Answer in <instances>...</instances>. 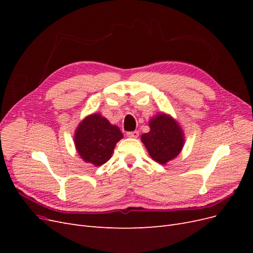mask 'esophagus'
I'll return each mask as SVG.
<instances>
[{
	"instance_id": "obj_1",
	"label": "esophagus",
	"mask_w": 253,
	"mask_h": 253,
	"mask_svg": "<svg viewBox=\"0 0 253 253\" xmlns=\"http://www.w3.org/2000/svg\"><path fill=\"white\" fill-rule=\"evenodd\" d=\"M126 136L129 137V138H137L139 136V132L138 131H133V132H127Z\"/></svg>"
}]
</instances>
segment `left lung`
<instances>
[{
    "label": "left lung",
    "mask_w": 253,
    "mask_h": 253,
    "mask_svg": "<svg viewBox=\"0 0 253 253\" xmlns=\"http://www.w3.org/2000/svg\"><path fill=\"white\" fill-rule=\"evenodd\" d=\"M150 132L141 140L155 162L165 165L179 154L183 147V133L172 117L160 114L150 121Z\"/></svg>",
    "instance_id": "obj_1"
}]
</instances>
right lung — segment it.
Masks as SVG:
<instances>
[{"label":"right lung","mask_w":253,"mask_h":253,"mask_svg":"<svg viewBox=\"0 0 253 253\" xmlns=\"http://www.w3.org/2000/svg\"><path fill=\"white\" fill-rule=\"evenodd\" d=\"M124 137L118 126L108 119L93 114L76 129L75 144L84 162L101 166L111 158L115 145Z\"/></svg>","instance_id":"add662e5"}]
</instances>
